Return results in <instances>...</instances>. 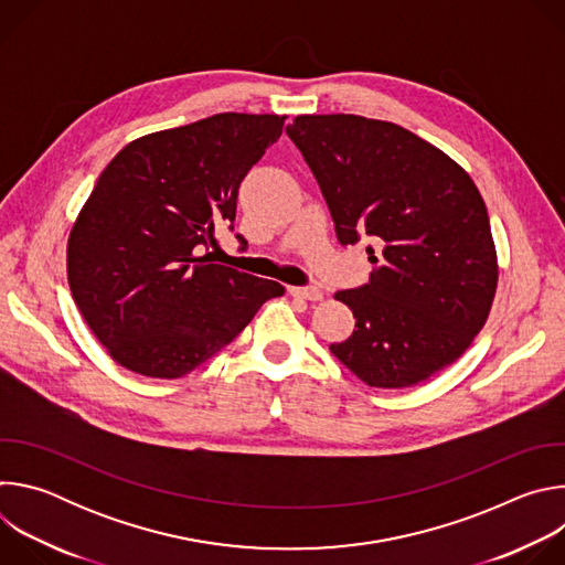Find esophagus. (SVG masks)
I'll return each mask as SVG.
<instances>
[{
    "label": "esophagus",
    "mask_w": 565,
    "mask_h": 565,
    "mask_svg": "<svg viewBox=\"0 0 565 565\" xmlns=\"http://www.w3.org/2000/svg\"><path fill=\"white\" fill-rule=\"evenodd\" d=\"M288 292L297 299H308V301H321L324 299V292H321L317 286H308V288H288Z\"/></svg>",
    "instance_id": "34e87169"
}]
</instances>
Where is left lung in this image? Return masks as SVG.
<instances>
[{"label":"left lung","instance_id":"obj_1","mask_svg":"<svg viewBox=\"0 0 565 565\" xmlns=\"http://www.w3.org/2000/svg\"><path fill=\"white\" fill-rule=\"evenodd\" d=\"M335 221L366 248L371 281L335 299L355 317L335 358L364 384L416 386L454 364L490 317L499 259L469 174L414 131L355 114H303L286 127Z\"/></svg>","mask_w":565,"mask_h":565}]
</instances>
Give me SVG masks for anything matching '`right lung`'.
Returning <instances> with one entry per match:
<instances>
[{
  "label": "right lung",
  "mask_w": 565,
  "mask_h": 565,
  "mask_svg": "<svg viewBox=\"0 0 565 565\" xmlns=\"http://www.w3.org/2000/svg\"><path fill=\"white\" fill-rule=\"evenodd\" d=\"M284 120L227 111L153 131L125 145L100 174L73 221L66 277L87 327L120 366L183 377L286 292L203 253L216 227L234 221L238 185Z\"/></svg>",
  "instance_id": "add662e5"
}]
</instances>
